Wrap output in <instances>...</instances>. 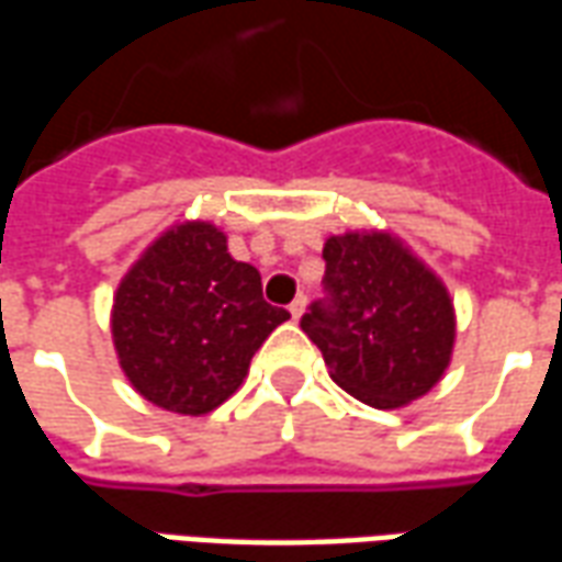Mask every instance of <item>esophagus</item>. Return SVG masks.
Returning <instances> with one entry per match:
<instances>
[{"instance_id": "obj_1", "label": "esophagus", "mask_w": 562, "mask_h": 562, "mask_svg": "<svg viewBox=\"0 0 562 562\" xmlns=\"http://www.w3.org/2000/svg\"><path fill=\"white\" fill-rule=\"evenodd\" d=\"M304 310H306L304 294H297V297L292 301V306H289V313H292V318H301V316H304Z\"/></svg>"}]
</instances>
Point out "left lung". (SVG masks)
<instances>
[{
    "label": "left lung",
    "instance_id": "1",
    "mask_svg": "<svg viewBox=\"0 0 562 562\" xmlns=\"http://www.w3.org/2000/svg\"><path fill=\"white\" fill-rule=\"evenodd\" d=\"M328 297L301 328L330 379L373 409H401L442 379L454 352L446 282L389 232L330 234L322 249Z\"/></svg>",
    "mask_w": 562,
    "mask_h": 562
}]
</instances>
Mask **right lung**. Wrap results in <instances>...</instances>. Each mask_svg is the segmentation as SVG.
I'll return each mask as SVG.
<instances>
[{"instance_id": "right-lung-1", "label": "right lung", "mask_w": 562, "mask_h": 562, "mask_svg": "<svg viewBox=\"0 0 562 562\" xmlns=\"http://www.w3.org/2000/svg\"><path fill=\"white\" fill-rule=\"evenodd\" d=\"M289 318L261 297V273L234 261L213 222H177L120 280L111 334L144 401L207 415L244 385L252 355Z\"/></svg>"}]
</instances>
